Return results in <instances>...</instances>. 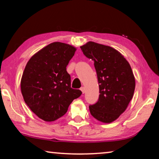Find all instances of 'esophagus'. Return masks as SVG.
<instances>
[{"label":"esophagus","instance_id":"obj_1","mask_svg":"<svg viewBox=\"0 0 159 159\" xmlns=\"http://www.w3.org/2000/svg\"><path fill=\"white\" fill-rule=\"evenodd\" d=\"M80 90H81V92H82V93L83 94H84L85 93V88L84 87H81L80 88Z\"/></svg>","mask_w":159,"mask_h":159}]
</instances>
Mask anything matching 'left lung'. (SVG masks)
<instances>
[{"label": "left lung", "mask_w": 159, "mask_h": 159, "mask_svg": "<svg viewBox=\"0 0 159 159\" xmlns=\"http://www.w3.org/2000/svg\"><path fill=\"white\" fill-rule=\"evenodd\" d=\"M88 58L94 61L99 96L89 106L91 115L99 121L109 123L120 116L133 98L135 80L131 66L118 50L89 41L80 46Z\"/></svg>", "instance_id": "left-lung-1"}]
</instances>
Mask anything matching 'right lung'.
<instances>
[{
	"instance_id": "1",
	"label": "right lung",
	"mask_w": 159,
	"mask_h": 159,
	"mask_svg": "<svg viewBox=\"0 0 159 159\" xmlns=\"http://www.w3.org/2000/svg\"><path fill=\"white\" fill-rule=\"evenodd\" d=\"M76 50L71 45L54 42L34 54L25 66L20 84L24 100L45 121L62 116L82 94L71 88V76L66 68Z\"/></svg>"
}]
</instances>
